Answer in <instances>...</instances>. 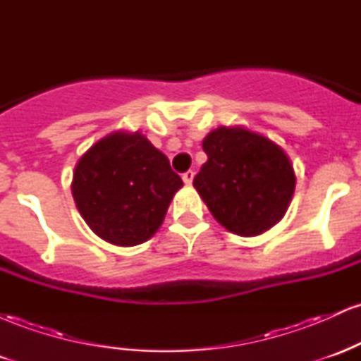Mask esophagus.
<instances>
[{
    "instance_id": "esophagus-1",
    "label": "esophagus",
    "mask_w": 361,
    "mask_h": 361,
    "mask_svg": "<svg viewBox=\"0 0 361 361\" xmlns=\"http://www.w3.org/2000/svg\"><path fill=\"white\" fill-rule=\"evenodd\" d=\"M193 176H195V173L192 171V169H190V171L183 173V181H185V185H192Z\"/></svg>"
}]
</instances>
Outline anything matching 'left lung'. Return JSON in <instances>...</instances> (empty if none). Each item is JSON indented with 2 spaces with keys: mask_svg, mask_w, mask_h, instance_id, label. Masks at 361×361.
Instances as JSON below:
<instances>
[{
  "mask_svg": "<svg viewBox=\"0 0 361 361\" xmlns=\"http://www.w3.org/2000/svg\"><path fill=\"white\" fill-rule=\"evenodd\" d=\"M202 147L209 159L193 186L215 221L250 238L283 217L295 190V175L283 149L241 127H219Z\"/></svg>",
  "mask_w": 361,
  "mask_h": 361,
  "instance_id": "obj_1",
  "label": "left lung"
}]
</instances>
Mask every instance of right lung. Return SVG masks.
<instances>
[{
    "mask_svg": "<svg viewBox=\"0 0 361 361\" xmlns=\"http://www.w3.org/2000/svg\"><path fill=\"white\" fill-rule=\"evenodd\" d=\"M181 186L168 157L144 135L115 132L78 161L71 190L94 234L117 246H135L159 229Z\"/></svg>",
    "mask_w": 361,
    "mask_h": 361,
    "instance_id": "1",
    "label": "right lung"
}]
</instances>
